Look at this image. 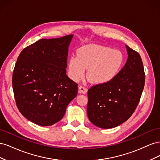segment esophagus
I'll return each mask as SVG.
<instances>
[{
	"label": "esophagus",
	"instance_id": "obj_1",
	"mask_svg": "<svg viewBox=\"0 0 160 160\" xmlns=\"http://www.w3.org/2000/svg\"><path fill=\"white\" fill-rule=\"evenodd\" d=\"M79 93H83V94H85L87 92H88V89L85 88V87H83V86H79Z\"/></svg>",
	"mask_w": 160,
	"mask_h": 160
}]
</instances>
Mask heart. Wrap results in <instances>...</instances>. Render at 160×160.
Segmentation results:
<instances>
[{"instance_id": "obj_1", "label": "heart", "mask_w": 160, "mask_h": 160, "mask_svg": "<svg viewBox=\"0 0 160 160\" xmlns=\"http://www.w3.org/2000/svg\"><path fill=\"white\" fill-rule=\"evenodd\" d=\"M124 63V56L119 50L98 45H88L77 51L68 62V74L79 81L88 69L87 77L95 84H106L118 76Z\"/></svg>"}]
</instances>
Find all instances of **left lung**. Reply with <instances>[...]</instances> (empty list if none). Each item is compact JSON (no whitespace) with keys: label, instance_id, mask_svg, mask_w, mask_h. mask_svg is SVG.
Masks as SVG:
<instances>
[{"label":"left lung","instance_id":"8db88e82","mask_svg":"<svg viewBox=\"0 0 160 160\" xmlns=\"http://www.w3.org/2000/svg\"><path fill=\"white\" fill-rule=\"evenodd\" d=\"M125 47L128 58L118 76L88 90V118L100 128H113L126 122L141 98L145 84L143 62L138 52Z\"/></svg>","mask_w":160,"mask_h":160}]
</instances>
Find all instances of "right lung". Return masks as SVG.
<instances>
[{
	"instance_id": "obj_1",
	"label": "right lung",
	"mask_w": 160,
	"mask_h": 160,
	"mask_svg": "<svg viewBox=\"0 0 160 160\" xmlns=\"http://www.w3.org/2000/svg\"><path fill=\"white\" fill-rule=\"evenodd\" d=\"M72 37L40 39L22 51L14 67L12 83L17 108L41 126L59 122L77 95L78 85L66 74Z\"/></svg>"
}]
</instances>
